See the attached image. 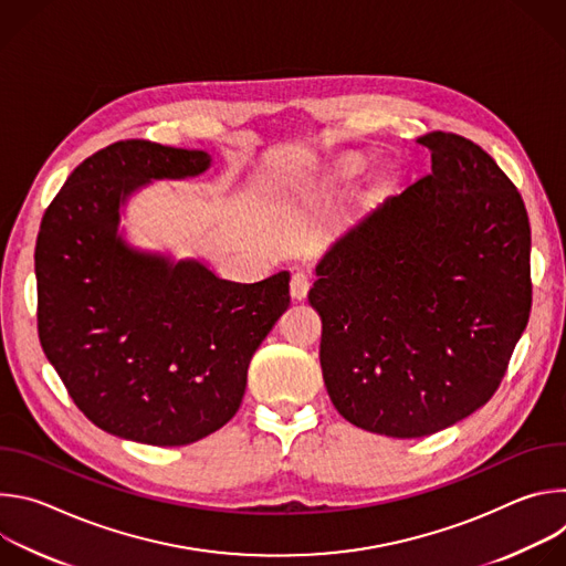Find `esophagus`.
Wrapping results in <instances>:
<instances>
[{
	"label": "esophagus",
	"instance_id": "obj_1",
	"mask_svg": "<svg viewBox=\"0 0 566 566\" xmlns=\"http://www.w3.org/2000/svg\"><path fill=\"white\" fill-rule=\"evenodd\" d=\"M308 289H311V275H308V273L297 271V273L291 275V295H293L295 300H304L306 293H308Z\"/></svg>",
	"mask_w": 566,
	"mask_h": 566
}]
</instances>
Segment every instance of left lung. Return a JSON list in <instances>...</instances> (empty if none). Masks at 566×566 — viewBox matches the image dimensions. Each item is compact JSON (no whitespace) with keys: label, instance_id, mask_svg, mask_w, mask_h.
I'll list each match as a JSON object with an SVG mask.
<instances>
[{"label":"left lung","instance_id":"1","mask_svg":"<svg viewBox=\"0 0 566 566\" xmlns=\"http://www.w3.org/2000/svg\"><path fill=\"white\" fill-rule=\"evenodd\" d=\"M419 143L432 172L345 232L308 291L336 410L396 439L486 406L533 293L531 226L513 181L463 136L430 132Z\"/></svg>","mask_w":566,"mask_h":566}]
</instances>
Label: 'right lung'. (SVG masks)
<instances>
[{
	"label": "right lung",
	"mask_w": 566,
	"mask_h": 566,
	"mask_svg": "<svg viewBox=\"0 0 566 566\" xmlns=\"http://www.w3.org/2000/svg\"><path fill=\"white\" fill-rule=\"evenodd\" d=\"M210 160L201 149L118 140L85 158L42 217V349L77 410L127 441L188 446L226 426L253 354L291 304L289 271L239 284L118 234L132 192L197 177Z\"/></svg>",
	"instance_id": "add662e5"
}]
</instances>
